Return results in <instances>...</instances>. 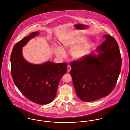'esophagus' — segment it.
Returning a JSON list of instances; mask_svg holds the SVG:
<instances>
[{
  "mask_svg": "<svg viewBox=\"0 0 130 130\" xmlns=\"http://www.w3.org/2000/svg\"><path fill=\"white\" fill-rule=\"evenodd\" d=\"M71 70V67L70 66H68V72H70V71Z\"/></svg>",
  "mask_w": 130,
  "mask_h": 130,
  "instance_id": "1",
  "label": "esophagus"
}]
</instances>
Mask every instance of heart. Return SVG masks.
I'll return each instance as SVG.
<instances>
[{
    "label": "heart",
    "instance_id": "heart-1",
    "mask_svg": "<svg viewBox=\"0 0 130 130\" xmlns=\"http://www.w3.org/2000/svg\"><path fill=\"white\" fill-rule=\"evenodd\" d=\"M87 40V38L83 36L70 38L62 41L63 46L66 48H73L72 55L75 59H80L86 56L89 52L90 46L88 43H83ZM56 54L59 57L66 56V52L60 46H58L56 51Z\"/></svg>",
    "mask_w": 130,
    "mask_h": 130
}]
</instances>
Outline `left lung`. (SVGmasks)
<instances>
[{
    "label": "left lung",
    "mask_w": 130,
    "mask_h": 130,
    "mask_svg": "<svg viewBox=\"0 0 130 130\" xmlns=\"http://www.w3.org/2000/svg\"><path fill=\"white\" fill-rule=\"evenodd\" d=\"M92 54L71 62L70 74L76 94L83 102L108 95L115 88L121 72L122 58L118 44L109 35Z\"/></svg>",
    "instance_id": "8db88e82"
}]
</instances>
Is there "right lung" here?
<instances>
[{"label": "right lung", "mask_w": 130, "mask_h": 130, "mask_svg": "<svg viewBox=\"0 0 130 130\" xmlns=\"http://www.w3.org/2000/svg\"><path fill=\"white\" fill-rule=\"evenodd\" d=\"M38 33L32 32L14 46L10 56L11 73L15 86L25 98L35 103L45 105L54 100L60 79L68 68L66 62L47 61L35 64L24 59L22 47Z\"/></svg>", "instance_id": "right-lung-1"}]
</instances>
